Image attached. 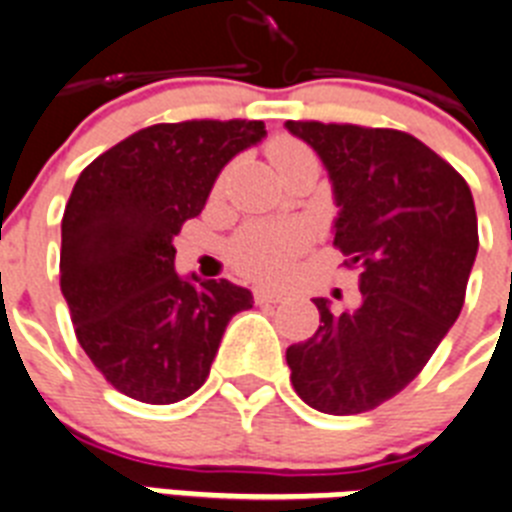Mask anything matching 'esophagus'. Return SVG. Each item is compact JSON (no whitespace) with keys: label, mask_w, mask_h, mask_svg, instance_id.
<instances>
[{"label":"esophagus","mask_w":512,"mask_h":512,"mask_svg":"<svg viewBox=\"0 0 512 512\" xmlns=\"http://www.w3.org/2000/svg\"><path fill=\"white\" fill-rule=\"evenodd\" d=\"M283 291H273V289H257L255 291V302L257 304H278L283 302Z\"/></svg>","instance_id":"obj_1"}]
</instances>
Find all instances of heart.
Masks as SVG:
<instances>
[{
  "label": "heart",
  "instance_id": "heart-1",
  "mask_svg": "<svg viewBox=\"0 0 512 512\" xmlns=\"http://www.w3.org/2000/svg\"><path fill=\"white\" fill-rule=\"evenodd\" d=\"M270 158L278 171L296 166V163H317L315 153L291 137H278L276 143L270 145ZM304 244H307V231L296 223H283V226L252 223L236 234L234 244H231V260L244 276L255 278V281L278 283L289 276L294 257L302 252Z\"/></svg>",
  "mask_w": 512,
  "mask_h": 512
}]
</instances>
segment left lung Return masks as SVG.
Instances as JSON below:
<instances>
[{"label":"left lung","instance_id":"1","mask_svg":"<svg viewBox=\"0 0 512 512\" xmlns=\"http://www.w3.org/2000/svg\"><path fill=\"white\" fill-rule=\"evenodd\" d=\"M320 156L338 216L333 244L359 268V304L317 296L320 328L286 349L307 406L346 416L401 393L458 320L479 249L466 179L409 132L286 122Z\"/></svg>","mask_w":512,"mask_h":512}]
</instances>
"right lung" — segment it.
<instances>
[{"mask_svg": "<svg viewBox=\"0 0 512 512\" xmlns=\"http://www.w3.org/2000/svg\"><path fill=\"white\" fill-rule=\"evenodd\" d=\"M263 122L153 124L85 166L62 218L59 283L77 341L135 401H184L210 375L231 317L252 291L179 276L174 236L200 216L218 174L257 145Z\"/></svg>", "mask_w": 512, "mask_h": 512, "instance_id": "1", "label": "right lung"}]
</instances>
